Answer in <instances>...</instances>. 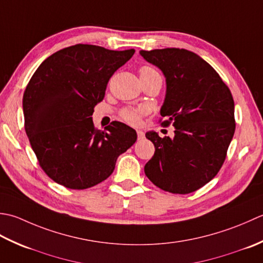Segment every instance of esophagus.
<instances>
[{"mask_svg":"<svg viewBox=\"0 0 263 263\" xmlns=\"http://www.w3.org/2000/svg\"><path fill=\"white\" fill-rule=\"evenodd\" d=\"M144 137H145V135H144V133L142 130H137L138 141H142V139H144Z\"/></svg>","mask_w":263,"mask_h":263,"instance_id":"esophagus-1","label":"esophagus"}]
</instances>
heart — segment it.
Returning a JSON list of instances; mask_svg holds the SVG:
<instances>
[{
	"instance_id": "1",
	"label": "heart",
	"mask_w": 263,
	"mask_h": 263,
	"mask_svg": "<svg viewBox=\"0 0 263 263\" xmlns=\"http://www.w3.org/2000/svg\"><path fill=\"white\" fill-rule=\"evenodd\" d=\"M139 74L141 77H149L159 74L157 70H154L153 68L148 66H144L139 69ZM146 114L145 108H125L120 111V116L122 119L130 125H138L141 121V118Z\"/></svg>"
}]
</instances>
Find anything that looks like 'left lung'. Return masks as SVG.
Returning a JSON list of instances; mask_svg holds the SVG:
<instances>
[{"mask_svg": "<svg viewBox=\"0 0 263 263\" xmlns=\"http://www.w3.org/2000/svg\"><path fill=\"white\" fill-rule=\"evenodd\" d=\"M165 77L167 92L160 114L175 136L146 133L155 147L144 171L152 183L174 194H189L220 170L235 133L233 95L218 72L184 49L139 52Z\"/></svg>", "mask_w": 263, "mask_h": 263, "instance_id": "8db88e82", "label": "left lung"}]
</instances>
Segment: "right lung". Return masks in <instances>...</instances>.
<instances>
[{
  "mask_svg": "<svg viewBox=\"0 0 263 263\" xmlns=\"http://www.w3.org/2000/svg\"><path fill=\"white\" fill-rule=\"evenodd\" d=\"M134 53L76 44L53 53L30 78L23 99L25 130L55 183L70 190L100 184L136 142V132L122 122L99 130L92 120L109 79Z\"/></svg>",
  "mask_w": 263,
  "mask_h": 263,
  "instance_id": "1",
  "label": "right lung"
}]
</instances>
